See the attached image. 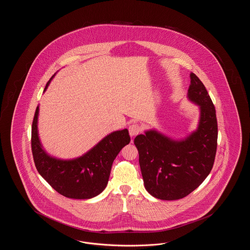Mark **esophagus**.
Returning <instances> with one entry per match:
<instances>
[{
  "label": "esophagus",
  "instance_id": "1",
  "mask_svg": "<svg viewBox=\"0 0 250 250\" xmlns=\"http://www.w3.org/2000/svg\"><path fill=\"white\" fill-rule=\"evenodd\" d=\"M128 130H129V135L131 137H135L142 131V128L138 124H132L131 125H129Z\"/></svg>",
  "mask_w": 250,
  "mask_h": 250
}]
</instances>
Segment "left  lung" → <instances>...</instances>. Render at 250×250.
<instances>
[{
    "label": "left lung",
    "mask_w": 250,
    "mask_h": 250,
    "mask_svg": "<svg viewBox=\"0 0 250 250\" xmlns=\"http://www.w3.org/2000/svg\"><path fill=\"white\" fill-rule=\"evenodd\" d=\"M188 99L200 110L197 128L173 139L155 128L138 135L134 143L146 190L163 201L183 199L209 175L216 153L217 122L214 104L201 80L190 74Z\"/></svg>",
    "instance_id": "obj_1"
}]
</instances>
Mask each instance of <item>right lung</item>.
<instances>
[{
    "label": "right lung",
    "instance_id": "1",
    "mask_svg": "<svg viewBox=\"0 0 250 250\" xmlns=\"http://www.w3.org/2000/svg\"><path fill=\"white\" fill-rule=\"evenodd\" d=\"M54 74L46 85L44 92ZM39 105L32 125V152L36 169L52 188L61 195L76 200L95 198L107 187L110 169L120 151L130 143L128 130L113 131L81 156L62 159L48 154L38 134Z\"/></svg>",
    "mask_w": 250,
    "mask_h": 250
}]
</instances>
